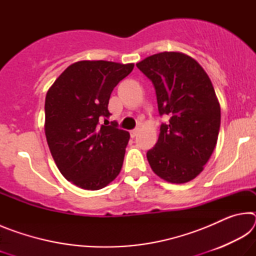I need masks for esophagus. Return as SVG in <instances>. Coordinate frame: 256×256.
I'll list each match as a JSON object with an SVG mask.
<instances>
[{"label":"esophagus","instance_id":"obj_1","mask_svg":"<svg viewBox=\"0 0 256 256\" xmlns=\"http://www.w3.org/2000/svg\"><path fill=\"white\" fill-rule=\"evenodd\" d=\"M138 128L132 130V131L130 132V134H131V138H136L138 136Z\"/></svg>","mask_w":256,"mask_h":256}]
</instances>
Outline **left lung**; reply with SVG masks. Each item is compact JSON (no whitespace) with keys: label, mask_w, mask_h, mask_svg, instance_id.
<instances>
[{"label":"left lung","mask_w":256,"mask_h":256,"mask_svg":"<svg viewBox=\"0 0 256 256\" xmlns=\"http://www.w3.org/2000/svg\"><path fill=\"white\" fill-rule=\"evenodd\" d=\"M152 82L160 125L157 144L146 152L152 170L170 183L196 178L214 152L220 128V105L209 76L196 60L162 52L136 64Z\"/></svg>","instance_id":"obj_1"}]
</instances>
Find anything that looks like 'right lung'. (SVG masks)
Returning <instances> with one entry per match:
<instances>
[{
	"instance_id": "obj_1",
	"label": "right lung",
	"mask_w": 256,
	"mask_h": 256,
	"mask_svg": "<svg viewBox=\"0 0 256 256\" xmlns=\"http://www.w3.org/2000/svg\"><path fill=\"white\" fill-rule=\"evenodd\" d=\"M134 64L80 60L68 66L45 99V134L56 166L68 182L97 190L122 168L130 134L107 122L108 102Z\"/></svg>"
}]
</instances>
